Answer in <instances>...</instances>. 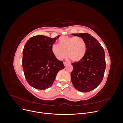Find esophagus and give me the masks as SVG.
<instances>
[{
  "label": "esophagus",
  "mask_w": 123,
  "mask_h": 123,
  "mask_svg": "<svg viewBox=\"0 0 123 123\" xmlns=\"http://www.w3.org/2000/svg\"><path fill=\"white\" fill-rule=\"evenodd\" d=\"M68 64V62H64V66H65V67L67 66Z\"/></svg>",
  "instance_id": "esophagus-1"
}]
</instances>
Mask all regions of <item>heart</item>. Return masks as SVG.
<instances>
[{
  "label": "heart",
  "instance_id": "1",
  "mask_svg": "<svg viewBox=\"0 0 123 123\" xmlns=\"http://www.w3.org/2000/svg\"><path fill=\"white\" fill-rule=\"evenodd\" d=\"M59 44L51 46L52 52L59 60L64 59L67 54L69 58L74 62L81 61L86 53L87 44L80 37L64 36L59 38Z\"/></svg>",
  "mask_w": 123,
  "mask_h": 123
}]
</instances>
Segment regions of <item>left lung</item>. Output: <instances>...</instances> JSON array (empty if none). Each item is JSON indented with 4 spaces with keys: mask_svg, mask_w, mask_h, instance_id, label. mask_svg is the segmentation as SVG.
I'll return each instance as SVG.
<instances>
[{
    "mask_svg": "<svg viewBox=\"0 0 123 123\" xmlns=\"http://www.w3.org/2000/svg\"><path fill=\"white\" fill-rule=\"evenodd\" d=\"M72 35L85 40L87 51L81 61L72 64L73 70L71 73V80L76 90L88 92L94 90L103 80L106 69L105 52L99 43L90 34Z\"/></svg>",
    "mask_w": 123,
    "mask_h": 123,
    "instance_id": "8db88e82",
    "label": "left lung"
}]
</instances>
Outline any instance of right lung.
Instances as JSON below:
<instances>
[{"mask_svg":"<svg viewBox=\"0 0 123 123\" xmlns=\"http://www.w3.org/2000/svg\"><path fill=\"white\" fill-rule=\"evenodd\" d=\"M59 36L51 38L36 35L26 43L23 51V68L28 84L36 89L45 90L52 85L59 70L65 68L52 52L51 46Z\"/></svg>","mask_w":123,"mask_h":123,"instance_id":"obj_1","label":"right lung"}]
</instances>
